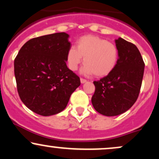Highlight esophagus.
<instances>
[{"label":"esophagus","mask_w":159,"mask_h":159,"mask_svg":"<svg viewBox=\"0 0 159 159\" xmlns=\"http://www.w3.org/2000/svg\"><path fill=\"white\" fill-rule=\"evenodd\" d=\"M81 84H84V83H86V82H87V80L86 79H84V78H81Z\"/></svg>","instance_id":"obj_1"}]
</instances>
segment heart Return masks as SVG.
I'll return each instance as SVG.
<instances>
[{
	"label": "heart",
	"mask_w": 159,
	"mask_h": 159,
	"mask_svg": "<svg viewBox=\"0 0 159 159\" xmlns=\"http://www.w3.org/2000/svg\"><path fill=\"white\" fill-rule=\"evenodd\" d=\"M85 63L83 72L104 77L114 71L119 59V51L114 43L96 35H85L75 43V48L71 47L66 53L69 69L76 71L82 62Z\"/></svg>",
	"instance_id": "b5f03b06"
}]
</instances>
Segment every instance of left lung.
<instances>
[{
	"instance_id": "obj_1",
	"label": "left lung",
	"mask_w": 159,
	"mask_h": 159,
	"mask_svg": "<svg viewBox=\"0 0 159 159\" xmlns=\"http://www.w3.org/2000/svg\"><path fill=\"white\" fill-rule=\"evenodd\" d=\"M119 59L111 73L93 81L92 104L95 110L107 116L129 110L139 96L143 77L144 62L136 45L119 38L115 40Z\"/></svg>"
}]
</instances>
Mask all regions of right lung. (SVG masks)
Segmentation results:
<instances>
[{"instance_id":"1","label":"right lung","mask_w":159,"mask_h":159,"mask_svg":"<svg viewBox=\"0 0 159 159\" xmlns=\"http://www.w3.org/2000/svg\"><path fill=\"white\" fill-rule=\"evenodd\" d=\"M66 33L28 40L14 61L17 90L22 102L36 114L52 116L63 111L80 78L66 66L71 44Z\"/></svg>"}]
</instances>
